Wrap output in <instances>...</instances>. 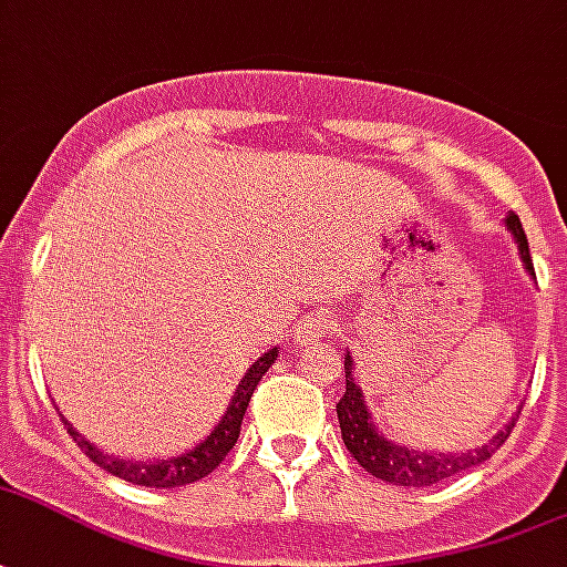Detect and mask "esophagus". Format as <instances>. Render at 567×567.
Here are the masks:
<instances>
[{"mask_svg": "<svg viewBox=\"0 0 567 567\" xmlns=\"http://www.w3.org/2000/svg\"><path fill=\"white\" fill-rule=\"evenodd\" d=\"M330 330H333V318L327 316V312H312V316H306V321L300 324V346L303 342H316L321 337H330Z\"/></svg>", "mask_w": 567, "mask_h": 567, "instance_id": "esophagus-1", "label": "esophagus"}]
</instances>
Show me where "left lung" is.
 I'll return each instance as SVG.
<instances>
[{
	"label": "left lung",
	"instance_id": "left-lung-1",
	"mask_svg": "<svg viewBox=\"0 0 567 567\" xmlns=\"http://www.w3.org/2000/svg\"><path fill=\"white\" fill-rule=\"evenodd\" d=\"M505 228L511 230V237L517 243L523 270L535 276L529 240H526V230H523L514 213L505 219ZM337 417L339 430H342V442L351 451V456L367 468L369 475L396 486H433L439 481H447V477L486 463L507 442V435H511L514 423H517V417H511L489 442L477 444L472 451H460V454H451V451L447 454H442V451H421V447L393 442V439H388L375 426V417L369 412L367 396H363V390L354 381V358H351V351H346V393L337 402Z\"/></svg>",
	"mask_w": 567,
	"mask_h": 567
}]
</instances>
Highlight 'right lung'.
<instances>
[{"instance_id":"right-lung-1","label":"right lung","mask_w":567,"mask_h":567,"mask_svg":"<svg viewBox=\"0 0 567 567\" xmlns=\"http://www.w3.org/2000/svg\"><path fill=\"white\" fill-rule=\"evenodd\" d=\"M279 358V348H270V351H264L261 358L255 360L249 367V372L243 375V381L234 390V396L228 402V412L221 414V421L209 430L207 439H200L192 451L177 456H167V460H120V456L104 454L99 444L86 442L69 421V435L78 442L83 454L90 456L92 463L102 465L104 472H111V475L123 477L128 484L137 486H155V489H171V486H186L195 484L200 477H207L216 465L230 454V447L237 444L240 439V423L243 414L249 409V400L255 388H258V381L264 379V372L276 363Z\"/></svg>"}]
</instances>
